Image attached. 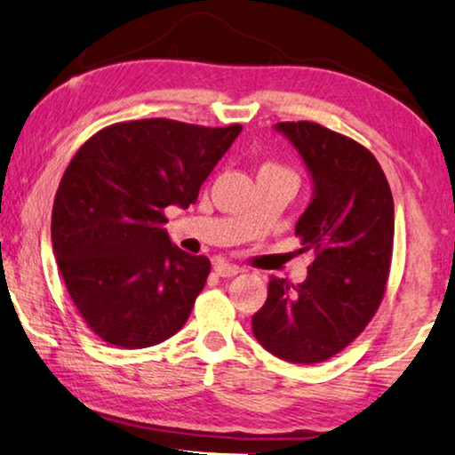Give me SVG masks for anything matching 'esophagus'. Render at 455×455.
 Returning <instances> with one entry per match:
<instances>
[{
  "label": "esophagus",
  "instance_id": "34e87169",
  "mask_svg": "<svg viewBox=\"0 0 455 455\" xmlns=\"http://www.w3.org/2000/svg\"><path fill=\"white\" fill-rule=\"evenodd\" d=\"M215 272H218V276H221V278H232V276H235V274L242 272V267L235 264H229V262H218L215 264Z\"/></svg>",
  "mask_w": 455,
  "mask_h": 455
}]
</instances>
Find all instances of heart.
<instances>
[{"label":"heart","instance_id":"obj_1","mask_svg":"<svg viewBox=\"0 0 455 455\" xmlns=\"http://www.w3.org/2000/svg\"><path fill=\"white\" fill-rule=\"evenodd\" d=\"M259 173H278V175H290V177L296 179V175L292 173V171H290L284 165H280V163H274V161L264 163V165L259 167Z\"/></svg>","mask_w":455,"mask_h":455}]
</instances>
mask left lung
Masks as SVG:
<instances>
[{"mask_svg":"<svg viewBox=\"0 0 455 455\" xmlns=\"http://www.w3.org/2000/svg\"><path fill=\"white\" fill-rule=\"evenodd\" d=\"M315 181L296 223L315 251L302 284L270 276L251 329L266 351L298 364L329 361L375 316L389 280L395 212L381 165L367 147L310 121L278 123Z\"/></svg>","mask_w":455,"mask_h":455,"instance_id":"obj_1","label":"left lung"}]
</instances>
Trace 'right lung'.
I'll use <instances>...</instances> for the list:
<instances>
[{
	"instance_id": "1",
	"label": "right lung",
	"mask_w": 455,
	"mask_h": 455,
	"mask_svg": "<svg viewBox=\"0 0 455 455\" xmlns=\"http://www.w3.org/2000/svg\"><path fill=\"white\" fill-rule=\"evenodd\" d=\"M240 131L143 118L104 126L74 155L52 207V248L96 337L145 348L188 323L212 264L171 243L165 210L196 204Z\"/></svg>"
}]
</instances>
